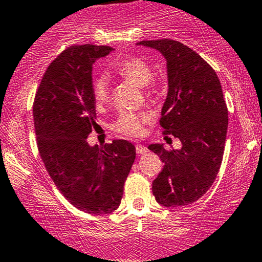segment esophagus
<instances>
[{"instance_id":"1","label":"esophagus","mask_w":262,"mask_h":262,"mask_svg":"<svg viewBox=\"0 0 262 262\" xmlns=\"http://www.w3.org/2000/svg\"><path fill=\"white\" fill-rule=\"evenodd\" d=\"M136 152H137V155H145L148 152V149H147V147L142 146V145H136Z\"/></svg>"}]
</instances>
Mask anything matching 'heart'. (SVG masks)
I'll list each match as a JSON object with an SVG mask.
<instances>
[{"mask_svg":"<svg viewBox=\"0 0 262 262\" xmlns=\"http://www.w3.org/2000/svg\"><path fill=\"white\" fill-rule=\"evenodd\" d=\"M113 72L117 76L134 81L145 89L147 95L154 96L161 92V81L152 76V67L140 57H126L113 66ZM93 96L95 104L101 106L110 98V80L106 75H100L93 81ZM154 121L149 113L122 111L114 123V130L127 137H140L145 127Z\"/></svg>","mask_w":262,"mask_h":262,"instance_id":"1","label":"heart"}]
</instances>
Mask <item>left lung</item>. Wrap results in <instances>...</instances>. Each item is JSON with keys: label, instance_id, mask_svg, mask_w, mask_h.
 Wrapping results in <instances>:
<instances>
[{"label": "left lung", "instance_id": "obj_1", "mask_svg": "<svg viewBox=\"0 0 262 262\" xmlns=\"http://www.w3.org/2000/svg\"><path fill=\"white\" fill-rule=\"evenodd\" d=\"M167 60L168 94L160 125L166 137L181 140V149L148 148L164 163L152 183L156 201L163 207L192 204L215 181L224 155L228 107L215 70L195 51L173 39L142 40Z\"/></svg>", "mask_w": 262, "mask_h": 262}]
</instances>
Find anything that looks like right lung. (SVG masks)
<instances>
[{
	"instance_id": "obj_1",
	"label": "right lung",
	"mask_w": 262,
	"mask_h": 262,
	"mask_svg": "<svg viewBox=\"0 0 262 262\" xmlns=\"http://www.w3.org/2000/svg\"><path fill=\"white\" fill-rule=\"evenodd\" d=\"M113 51L93 44L68 47L47 68L33 102L44 166L67 201L89 214L119 208L136 157V148L126 140H114L102 148L86 141L96 123L93 63Z\"/></svg>"
}]
</instances>
